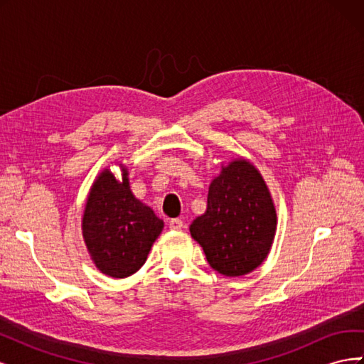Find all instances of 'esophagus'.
I'll use <instances>...</instances> for the list:
<instances>
[{"mask_svg": "<svg viewBox=\"0 0 364 364\" xmlns=\"http://www.w3.org/2000/svg\"><path fill=\"white\" fill-rule=\"evenodd\" d=\"M168 228L173 230H181V229H183V222L181 218H173L168 222Z\"/></svg>", "mask_w": 364, "mask_h": 364, "instance_id": "esophagus-1", "label": "esophagus"}]
</instances>
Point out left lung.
Returning a JSON list of instances; mask_svg holds the SVG:
<instances>
[{"instance_id": "left-lung-1", "label": "left lung", "mask_w": 364, "mask_h": 364, "mask_svg": "<svg viewBox=\"0 0 364 364\" xmlns=\"http://www.w3.org/2000/svg\"><path fill=\"white\" fill-rule=\"evenodd\" d=\"M191 237L215 272L243 277L267 258L277 232V209L259 171L247 159L222 165L208 191L205 214Z\"/></svg>"}]
</instances>
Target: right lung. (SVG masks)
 Returning a JSON list of instances; mask_svg holds the SVG:
<instances>
[{"label":"right lung","mask_w":364,"mask_h":364,"mask_svg":"<svg viewBox=\"0 0 364 364\" xmlns=\"http://www.w3.org/2000/svg\"><path fill=\"white\" fill-rule=\"evenodd\" d=\"M164 222L132 194L129 173L118 181L111 170L97 176L82 218L85 245L95 267L112 278H127L146 262Z\"/></svg>","instance_id":"add662e5"}]
</instances>
